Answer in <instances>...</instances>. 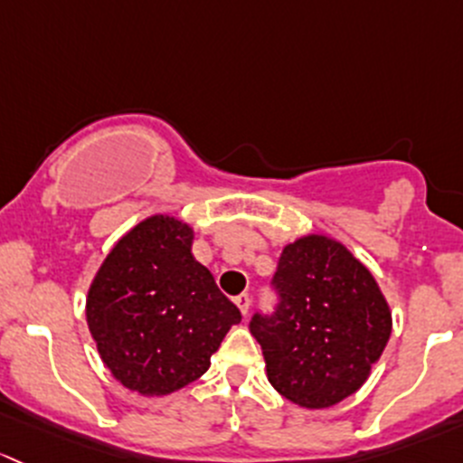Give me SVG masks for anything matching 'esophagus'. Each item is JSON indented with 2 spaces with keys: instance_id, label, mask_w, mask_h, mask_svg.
Wrapping results in <instances>:
<instances>
[{
  "instance_id": "1",
  "label": "esophagus",
  "mask_w": 463,
  "mask_h": 463,
  "mask_svg": "<svg viewBox=\"0 0 463 463\" xmlns=\"http://www.w3.org/2000/svg\"><path fill=\"white\" fill-rule=\"evenodd\" d=\"M233 303L238 305V309H241L242 317H247L250 314V305H251V298L247 297V294H238L236 298H233Z\"/></svg>"
}]
</instances>
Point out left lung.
<instances>
[{
  "mask_svg": "<svg viewBox=\"0 0 463 463\" xmlns=\"http://www.w3.org/2000/svg\"><path fill=\"white\" fill-rule=\"evenodd\" d=\"M274 314H254L267 379L301 408H330L365 383L392 332L370 269L343 242L307 233L283 247Z\"/></svg>",
  "mask_w": 463,
  "mask_h": 463,
  "instance_id": "8db88e82",
  "label": "left lung"
}]
</instances>
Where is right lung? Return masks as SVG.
<instances>
[{
  "instance_id": "1",
  "label": "right lung",
  "mask_w": 463,
  "mask_h": 463,
  "mask_svg": "<svg viewBox=\"0 0 463 463\" xmlns=\"http://www.w3.org/2000/svg\"><path fill=\"white\" fill-rule=\"evenodd\" d=\"M194 230L166 213L113 245L87 297V323L122 385L165 397L203 376L241 312L192 254Z\"/></svg>"
}]
</instances>
